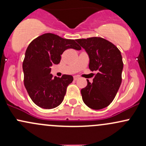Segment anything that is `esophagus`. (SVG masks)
<instances>
[{"mask_svg": "<svg viewBox=\"0 0 146 146\" xmlns=\"http://www.w3.org/2000/svg\"><path fill=\"white\" fill-rule=\"evenodd\" d=\"M74 78L75 81H76V80H78L79 79V77L77 76V75H75V76H74V78Z\"/></svg>", "mask_w": 146, "mask_h": 146, "instance_id": "34e87169", "label": "esophagus"}]
</instances>
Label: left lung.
Listing matches in <instances>:
<instances>
[{
    "label": "left lung",
    "instance_id": "8db88e82",
    "mask_svg": "<svg viewBox=\"0 0 146 146\" xmlns=\"http://www.w3.org/2000/svg\"><path fill=\"white\" fill-rule=\"evenodd\" d=\"M89 58V68L97 71L93 83L81 90L83 102L94 110L104 108L116 96L121 83L123 64L121 52L115 45L100 37L75 40Z\"/></svg>",
    "mask_w": 146,
    "mask_h": 146
}]
</instances>
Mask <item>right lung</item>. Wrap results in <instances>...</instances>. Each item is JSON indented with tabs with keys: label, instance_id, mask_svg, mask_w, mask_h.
<instances>
[{
	"label": "right lung",
	"instance_id": "right-lung-1",
	"mask_svg": "<svg viewBox=\"0 0 146 146\" xmlns=\"http://www.w3.org/2000/svg\"><path fill=\"white\" fill-rule=\"evenodd\" d=\"M68 48L81 50L75 40L64 39L53 33H44L29 44L23 63L24 84L30 98L37 106L52 109L62 103L72 75L61 78L51 73V66L58 64L61 55Z\"/></svg>",
	"mask_w": 146,
	"mask_h": 146
}]
</instances>
